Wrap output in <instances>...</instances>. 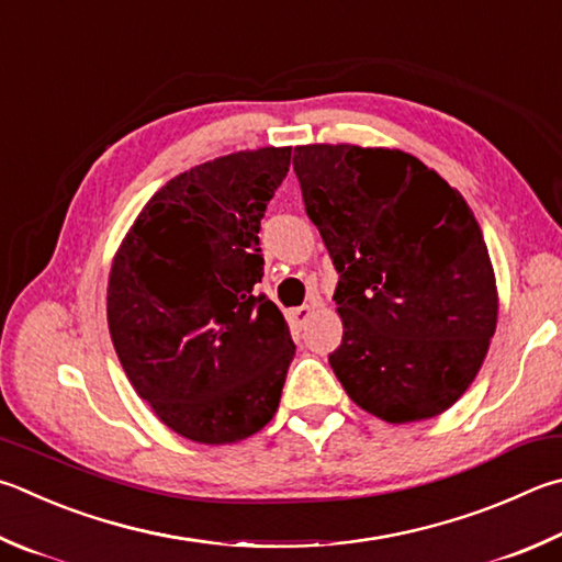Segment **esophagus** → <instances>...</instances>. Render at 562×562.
Returning a JSON list of instances; mask_svg holds the SVG:
<instances>
[{
    "mask_svg": "<svg viewBox=\"0 0 562 562\" xmlns=\"http://www.w3.org/2000/svg\"><path fill=\"white\" fill-rule=\"evenodd\" d=\"M312 314H314V307H310V304H302V307L290 312V319L294 326H304V322H307Z\"/></svg>",
    "mask_w": 562,
    "mask_h": 562,
    "instance_id": "34e87169",
    "label": "esophagus"
}]
</instances>
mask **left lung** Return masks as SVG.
I'll use <instances>...</instances> for the list:
<instances>
[{"instance_id": "left-lung-1", "label": "left lung", "mask_w": 562, "mask_h": 562, "mask_svg": "<svg viewBox=\"0 0 562 562\" xmlns=\"http://www.w3.org/2000/svg\"><path fill=\"white\" fill-rule=\"evenodd\" d=\"M292 165L339 272L336 379L385 423L445 413L496 331V278L472 209L401 149L304 145Z\"/></svg>"}]
</instances>
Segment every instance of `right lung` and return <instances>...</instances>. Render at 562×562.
I'll list each match as a JSON object with an SVG mask.
<instances>
[{"label":"right lung","mask_w":562,"mask_h":562,"mask_svg":"<svg viewBox=\"0 0 562 562\" xmlns=\"http://www.w3.org/2000/svg\"><path fill=\"white\" fill-rule=\"evenodd\" d=\"M292 147L218 157L147 201L110 268L108 326L142 401L171 430L228 445L278 413L294 344L262 280L260 221Z\"/></svg>","instance_id":"right-lung-1"}]
</instances>
